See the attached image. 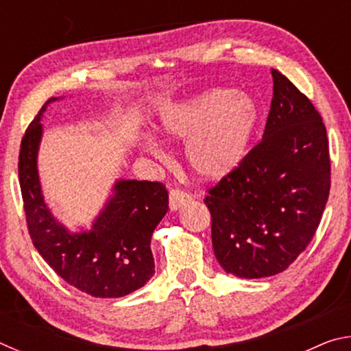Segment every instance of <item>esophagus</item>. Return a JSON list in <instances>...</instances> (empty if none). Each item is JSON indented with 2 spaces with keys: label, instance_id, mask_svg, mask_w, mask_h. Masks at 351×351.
Listing matches in <instances>:
<instances>
[{
  "label": "esophagus",
  "instance_id": "1",
  "mask_svg": "<svg viewBox=\"0 0 351 351\" xmlns=\"http://www.w3.org/2000/svg\"><path fill=\"white\" fill-rule=\"evenodd\" d=\"M190 199H192V197H190L187 192H184V190H181V189L170 190V195H169L170 210H178L180 207L186 206Z\"/></svg>",
  "mask_w": 351,
  "mask_h": 351
}]
</instances>
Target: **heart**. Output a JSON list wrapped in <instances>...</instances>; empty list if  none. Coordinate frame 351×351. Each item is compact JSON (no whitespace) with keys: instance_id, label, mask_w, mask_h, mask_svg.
Listing matches in <instances>:
<instances>
[{"instance_id":"1","label":"heart","mask_w":351,"mask_h":351,"mask_svg":"<svg viewBox=\"0 0 351 351\" xmlns=\"http://www.w3.org/2000/svg\"><path fill=\"white\" fill-rule=\"evenodd\" d=\"M255 100L234 90H209L161 112V132L169 139L184 141L192 170L204 180H219L239 167L247 154L258 125ZM145 147L159 153V144L147 136Z\"/></svg>"}]
</instances>
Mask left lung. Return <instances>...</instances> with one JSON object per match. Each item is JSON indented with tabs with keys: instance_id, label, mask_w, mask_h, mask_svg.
Here are the masks:
<instances>
[{
	"instance_id": "8db88e82",
	"label": "left lung",
	"mask_w": 351,
	"mask_h": 351,
	"mask_svg": "<svg viewBox=\"0 0 351 351\" xmlns=\"http://www.w3.org/2000/svg\"><path fill=\"white\" fill-rule=\"evenodd\" d=\"M271 73L274 96L263 138L204 198L218 263L241 278L287 269L310 245L330 195L322 117L287 77Z\"/></svg>"
}]
</instances>
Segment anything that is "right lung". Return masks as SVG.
Listing matches in <instances>:
<instances>
[{"label": "right lung", "mask_w": 351, "mask_h": 351, "mask_svg": "<svg viewBox=\"0 0 351 351\" xmlns=\"http://www.w3.org/2000/svg\"><path fill=\"white\" fill-rule=\"evenodd\" d=\"M41 106L21 139L19 178L27 229L46 263L71 287L93 297H122L150 280L153 230L169 210L162 182L121 180L90 232L71 234L52 215L41 195L37 154L43 134Z\"/></svg>", "instance_id": "add662e5"}]
</instances>
